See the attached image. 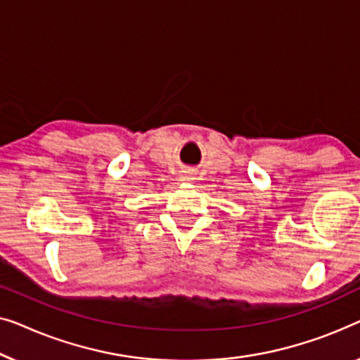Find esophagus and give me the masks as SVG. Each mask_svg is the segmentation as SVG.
<instances>
[{"label": "esophagus", "instance_id": "1", "mask_svg": "<svg viewBox=\"0 0 360 360\" xmlns=\"http://www.w3.org/2000/svg\"><path fill=\"white\" fill-rule=\"evenodd\" d=\"M184 181H189V179H192V178H189V176H184V178H182Z\"/></svg>", "mask_w": 360, "mask_h": 360}]
</instances>
